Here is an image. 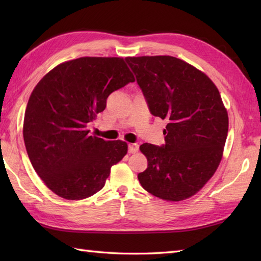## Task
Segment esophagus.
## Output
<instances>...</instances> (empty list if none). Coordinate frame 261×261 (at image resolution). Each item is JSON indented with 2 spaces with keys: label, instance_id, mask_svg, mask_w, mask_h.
Wrapping results in <instances>:
<instances>
[{
  "label": "esophagus",
  "instance_id": "obj_1",
  "mask_svg": "<svg viewBox=\"0 0 261 261\" xmlns=\"http://www.w3.org/2000/svg\"><path fill=\"white\" fill-rule=\"evenodd\" d=\"M138 149H139V145H138V143H129V145H127V151H129V153H136L138 151Z\"/></svg>",
  "mask_w": 261,
  "mask_h": 261
}]
</instances>
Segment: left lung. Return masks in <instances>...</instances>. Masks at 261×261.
Returning <instances> with one entry per match:
<instances>
[{"instance_id": "8db88e82", "label": "left lung", "mask_w": 261, "mask_h": 261, "mask_svg": "<svg viewBox=\"0 0 261 261\" xmlns=\"http://www.w3.org/2000/svg\"><path fill=\"white\" fill-rule=\"evenodd\" d=\"M153 116L167 121L165 145L143 143L141 186L166 201H182L206 184L222 159L229 118L214 83L171 56L125 58Z\"/></svg>"}]
</instances>
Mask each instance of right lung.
Listing matches in <instances>:
<instances>
[{
    "label": "right lung",
    "instance_id": "1",
    "mask_svg": "<svg viewBox=\"0 0 261 261\" xmlns=\"http://www.w3.org/2000/svg\"><path fill=\"white\" fill-rule=\"evenodd\" d=\"M132 82L123 58L82 57L58 65L32 91L24 145L36 173L58 196L94 195L126 154L124 141L91 136L87 125L107 108L111 93Z\"/></svg>",
    "mask_w": 261,
    "mask_h": 261
}]
</instances>
